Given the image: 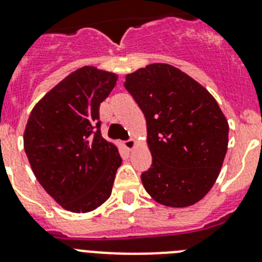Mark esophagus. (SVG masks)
<instances>
[{"mask_svg":"<svg viewBox=\"0 0 262 262\" xmlns=\"http://www.w3.org/2000/svg\"><path fill=\"white\" fill-rule=\"evenodd\" d=\"M136 144H138V142H136V140H134V139H129V140H126V142L123 143L124 148H126V149H128V151H133L134 148L136 147Z\"/></svg>","mask_w":262,"mask_h":262,"instance_id":"esophagus-1","label":"esophagus"}]
</instances>
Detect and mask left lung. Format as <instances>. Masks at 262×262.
<instances>
[{
    "mask_svg": "<svg viewBox=\"0 0 262 262\" xmlns=\"http://www.w3.org/2000/svg\"><path fill=\"white\" fill-rule=\"evenodd\" d=\"M124 88L147 122V193L168 207L200 202L214 186L228 147V122L215 98L181 69L161 62L127 75Z\"/></svg>",
    "mask_w": 262,
    "mask_h": 262,
    "instance_id": "obj_1",
    "label": "left lung"
}]
</instances>
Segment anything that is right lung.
Returning a JSON list of instances; mask_svg holds the SVG:
<instances>
[{"label": "right lung", "mask_w": 262, "mask_h": 262, "mask_svg": "<svg viewBox=\"0 0 262 262\" xmlns=\"http://www.w3.org/2000/svg\"><path fill=\"white\" fill-rule=\"evenodd\" d=\"M118 76L96 67L72 72L34 106L23 147L39 184L71 212L96 210L110 198L118 148L99 131V105Z\"/></svg>", "instance_id": "add662e5"}]
</instances>
